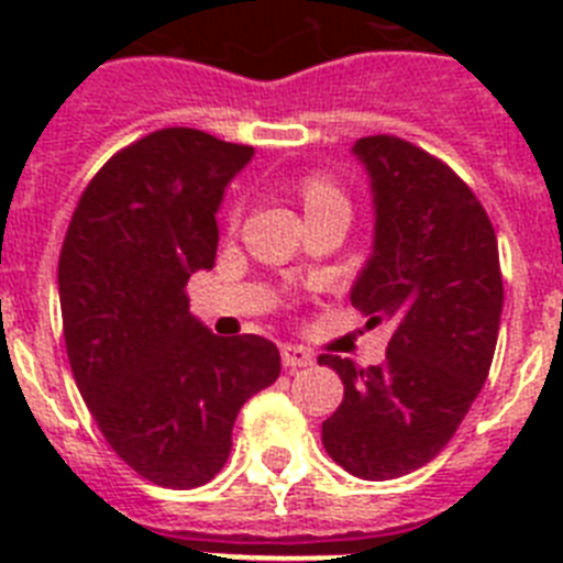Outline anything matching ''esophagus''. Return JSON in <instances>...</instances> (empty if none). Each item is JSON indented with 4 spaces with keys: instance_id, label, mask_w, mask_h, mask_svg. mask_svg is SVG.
Segmentation results:
<instances>
[{
    "instance_id": "obj_1",
    "label": "esophagus",
    "mask_w": 563,
    "mask_h": 563,
    "mask_svg": "<svg viewBox=\"0 0 563 563\" xmlns=\"http://www.w3.org/2000/svg\"><path fill=\"white\" fill-rule=\"evenodd\" d=\"M282 363H285V369H305V366H312V363H316V357H312V352L305 350V346L285 343V346H282Z\"/></svg>"
}]
</instances>
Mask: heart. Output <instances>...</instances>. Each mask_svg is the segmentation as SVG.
I'll return each instance as SVG.
<instances>
[{
	"mask_svg": "<svg viewBox=\"0 0 563 563\" xmlns=\"http://www.w3.org/2000/svg\"><path fill=\"white\" fill-rule=\"evenodd\" d=\"M301 194H305V208H318V206H330V202H343L341 191H338V188L332 186L327 177H318V174L307 177Z\"/></svg>",
	"mask_w": 563,
	"mask_h": 563,
	"instance_id": "b5f03b06",
	"label": "heart"
}]
</instances>
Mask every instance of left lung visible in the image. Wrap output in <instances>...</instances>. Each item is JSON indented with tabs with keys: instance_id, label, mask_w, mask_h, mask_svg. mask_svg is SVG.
<instances>
[{
	"instance_id": "left-lung-1",
	"label": "left lung",
	"mask_w": 563,
	"mask_h": 563,
	"mask_svg": "<svg viewBox=\"0 0 563 563\" xmlns=\"http://www.w3.org/2000/svg\"><path fill=\"white\" fill-rule=\"evenodd\" d=\"M352 154L369 174L375 239L350 301L395 332L380 366L318 357L343 383L321 440L343 471L383 482L460 429L490 372L505 290L494 225L445 163L395 134L361 137Z\"/></svg>"
}]
</instances>
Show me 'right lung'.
<instances>
[{"mask_svg":"<svg viewBox=\"0 0 563 563\" xmlns=\"http://www.w3.org/2000/svg\"><path fill=\"white\" fill-rule=\"evenodd\" d=\"M251 157L200 129H157L103 163L64 236L73 377L109 449L154 485L220 474L239 409L282 372L276 343L213 335L188 312V278L213 267L217 211Z\"/></svg>","mask_w":563,"mask_h":563,"instance_id":"obj_1","label":"right lung"}]
</instances>
